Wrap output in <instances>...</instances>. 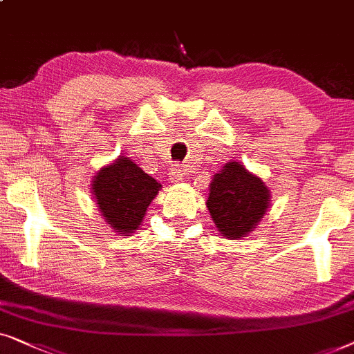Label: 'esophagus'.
Listing matches in <instances>:
<instances>
[{"label":"esophagus","instance_id":"esophagus-1","mask_svg":"<svg viewBox=\"0 0 354 354\" xmlns=\"http://www.w3.org/2000/svg\"><path fill=\"white\" fill-rule=\"evenodd\" d=\"M183 176H185V171H183L181 169V167H174V168H171V171H169V180L171 181H181L183 180Z\"/></svg>","mask_w":354,"mask_h":354}]
</instances>
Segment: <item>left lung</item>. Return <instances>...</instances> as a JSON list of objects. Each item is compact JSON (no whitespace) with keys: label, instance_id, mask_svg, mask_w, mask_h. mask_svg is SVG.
<instances>
[{"label":"left lung","instance_id":"obj_1","mask_svg":"<svg viewBox=\"0 0 354 354\" xmlns=\"http://www.w3.org/2000/svg\"><path fill=\"white\" fill-rule=\"evenodd\" d=\"M268 189L261 178L238 162H228L210 183L207 207L226 238H243L261 221L268 207Z\"/></svg>","mask_w":354,"mask_h":354}]
</instances>
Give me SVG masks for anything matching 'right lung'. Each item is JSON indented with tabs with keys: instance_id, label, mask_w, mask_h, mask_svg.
<instances>
[{
	"instance_id": "right-lung-1",
	"label": "right lung",
	"mask_w": 354,
	"mask_h": 354,
	"mask_svg": "<svg viewBox=\"0 0 354 354\" xmlns=\"http://www.w3.org/2000/svg\"><path fill=\"white\" fill-rule=\"evenodd\" d=\"M160 187L162 185L142 168L129 158L120 157L97 173L93 194L108 225L126 236L140 225Z\"/></svg>"
}]
</instances>
